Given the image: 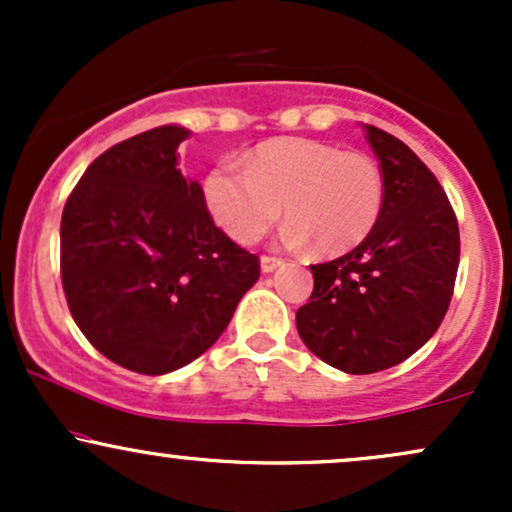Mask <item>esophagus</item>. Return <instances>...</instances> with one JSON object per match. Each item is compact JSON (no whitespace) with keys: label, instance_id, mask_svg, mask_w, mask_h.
<instances>
[{"label":"esophagus","instance_id":"34e87169","mask_svg":"<svg viewBox=\"0 0 512 512\" xmlns=\"http://www.w3.org/2000/svg\"><path fill=\"white\" fill-rule=\"evenodd\" d=\"M281 264H284V260H279V257H272V255H262V260H260V267L264 274L274 272V269H279Z\"/></svg>","mask_w":512,"mask_h":512}]
</instances>
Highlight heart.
Here are the masks:
<instances>
[{
    "label": "heart",
    "instance_id": "obj_1",
    "mask_svg": "<svg viewBox=\"0 0 512 512\" xmlns=\"http://www.w3.org/2000/svg\"><path fill=\"white\" fill-rule=\"evenodd\" d=\"M204 202L221 231L255 243L284 207L286 245L310 240L320 255H344L378 226L385 202L383 170L361 151L317 139H269L245 156V170L223 161L204 180Z\"/></svg>",
    "mask_w": 512,
    "mask_h": 512
}]
</instances>
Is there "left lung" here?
<instances>
[{"mask_svg":"<svg viewBox=\"0 0 512 512\" xmlns=\"http://www.w3.org/2000/svg\"><path fill=\"white\" fill-rule=\"evenodd\" d=\"M385 202L378 226L354 250L310 264L313 293L296 313L317 358L351 375L392 368L443 322L460 264V228L448 195L407 144L366 125Z\"/></svg>","mask_w":512,"mask_h":512,"instance_id":"left-lung-1","label":"left lung"}]
</instances>
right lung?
Wrapping results in <instances>:
<instances>
[{
    "label": "right lung",
    "mask_w": 512,
    "mask_h": 512,
    "mask_svg": "<svg viewBox=\"0 0 512 512\" xmlns=\"http://www.w3.org/2000/svg\"><path fill=\"white\" fill-rule=\"evenodd\" d=\"M187 134L163 125L110 146L62 211L69 313L103 356L142 375L202 356L260 279V257L216 226L199 182L182 178Z\"/></svg>",
    "instance_id": "obj_1"
}]
</instances>
